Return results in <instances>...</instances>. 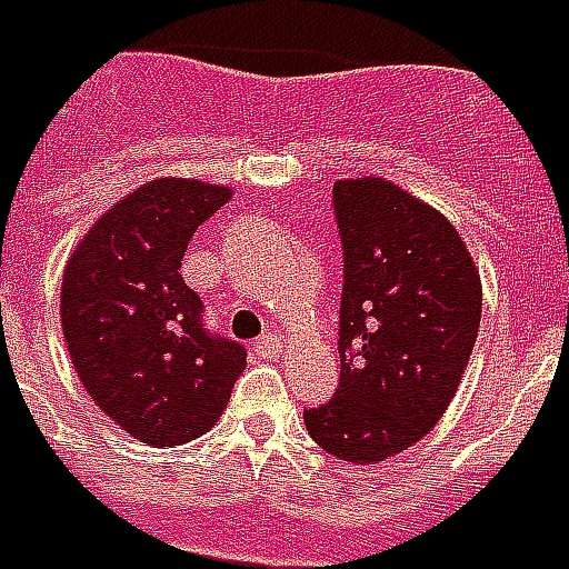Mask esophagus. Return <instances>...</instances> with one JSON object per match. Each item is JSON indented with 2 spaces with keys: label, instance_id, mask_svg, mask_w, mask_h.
Returning <instances> with one entry per match:
<instances>
[{
  "label": "esophagus",
  "instance_id": "34e87169",
  "mask_svg": "<svg viewBox=\"0 0 569 569\" xmlns=\"http://www.w3.org/2000/svg\"><path fill=\"white\" fill-rule=\"evenodd\" d=\"M281 346H284V342H281L278 333H266L263 340L257 342V352H260L263 358H278L281 356Z\"/></svg>",
  "mask_w": 569,
  "mask_h": 569
}]
</instances>
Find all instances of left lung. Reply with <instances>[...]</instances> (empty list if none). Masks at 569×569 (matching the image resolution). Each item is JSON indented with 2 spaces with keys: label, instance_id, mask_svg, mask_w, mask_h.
Masks as SVG:
<instances>
[{
  "label": "left lung",
  "instance_id": "obj_1",
  "mask_svg": "<svg viewBox=\"0 0 569 569\" xmlns=\"http://www.w3.org/2000/svg\"><path fill=\"white\" fill-rule=\"evenodd\" d=\"M342 253L340 389L306 410L321 450L377 466L432 432L481 328V276L445 213L380 174L333 187Z\"/></svg>",
  "mask_w": 569,
  "mask_h": 569
}]
</instances>
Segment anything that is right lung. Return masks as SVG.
Returning a JSON list of instances; mask_svg holds the SVG:
<instances>
[{
    "instance_id": "add662e5",
    "label": "right lung",
    "mask_w": 569,
    "mask_h": 569,
    "mask_svg": "<svg viewBox=\"0 0 569 569\" xmlns=\"http://www.w3.org/2000/svg\"><path fill=\"white\" fill-rule=\"evenodd\" d=\"M232 199L223 183L147 180L110 204L72 248L60 328L84 392L149 447L196 441L227 410L248 368L239 342L208 337L180 276L192 232Z\"/></svg>"
}]
</instances>
